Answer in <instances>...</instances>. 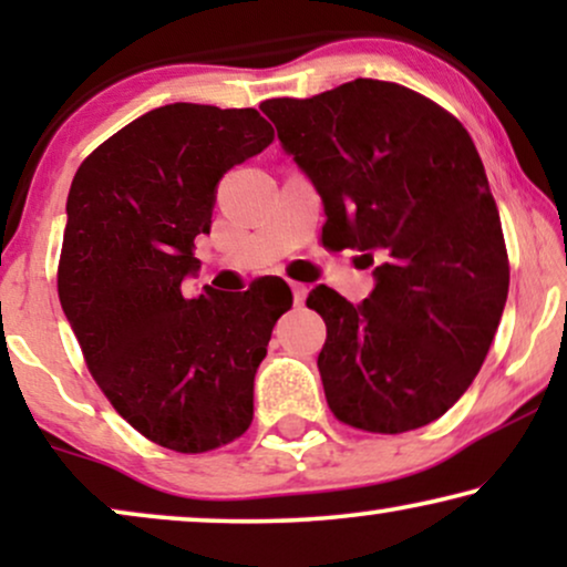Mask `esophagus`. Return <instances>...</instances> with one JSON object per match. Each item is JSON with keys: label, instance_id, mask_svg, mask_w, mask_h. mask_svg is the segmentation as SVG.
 I'll use <instances>...</instances> for the list:
<instances>
[{"label": "esophagus", "instance_id": "obj_1", "mask_svg": "<svg viewBox=\"0 0 567 567\" xmlns=\"http://www.w3.org/2000/svg\"><path fill=\"white\" fill-rule=\"evenodd\" d=\"M291 293H293V305H305L309 289L305 284H291Z\"/></svg>", "mask_w": 567, "mask_h": 567}]
</instances>
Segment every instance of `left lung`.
<instances>
[{
  "mask_svg": "<svg viewBox=\"0 0 567 567\" xmlns=\"http://www.w3.org/2000/svg\"><path fill=\"white\" fill-rule=\"evenodd\" d=\"M278 142L320 193L322 235L374 266L361 305L320 284L317 369L338 421L429 425L467 392L508 297V255L483 159L454 115L394 82L266 100ZM378 262H373V258Z\"/></svg>",
  "mask_w": 567,
  "mask_h": 567,
  "instance_id": "1",
  "label": "left lung"
}]
</instances>
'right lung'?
Returning a JSON list of instances; mask_svg holds the SVG:
<instances>
[{
  "label": "right lung",
  "instance_id": "1",
  "mask_svg": "<svg viewBox=\"0 0 567 567\" xmlns=\"http://www.w3.org/2000/svg\"><path fill=\"white\" fill-rule=\"evenodd\" d=\"M270 142L255 107L162 105L100 144L69 188L61 309L118 415L173 452H212L250 429L255 374L291 309L281 278L183 291L216 185Z\"/></svg>",
  "mask_w": 567,
  "mask_h": 567
}]
</instances>
